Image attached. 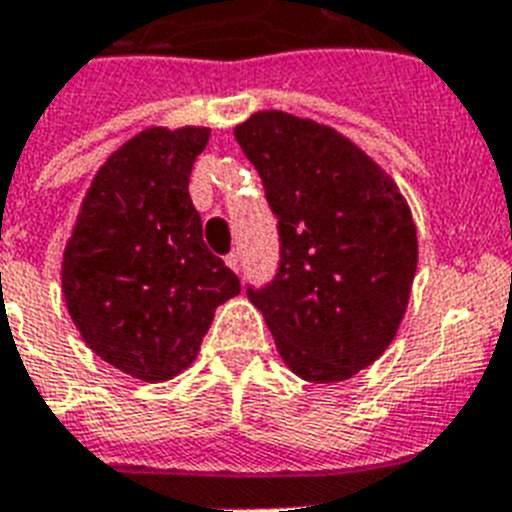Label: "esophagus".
<instances>
[{
	"label": "esophagus",
	"mask_w": 512,
	"mask_h": 512,
	"mask_svg": "<svg viewBox=\"0 0 512 512\" xmlns=\"http://www.w3.org/2000/svg\"><path fill=\"white\" fill-rule=\"evenodd\" d=\"M226 265L231 270H239V268H242V255H239L236 249H234V252H228V255H226Z\"/></svg>",
	"instance_id": "1"
}]
</instances>
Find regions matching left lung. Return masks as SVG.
Instances as JSON below:
<instances>
[{"instance_id":"8db88e82","label":"left lung","mask_w":512,"mask_h":512,"mask_svg":"<svg viewBox=\"0 0 512 512\" xmlns=\"http://www.w3.org/2000/svg\"><path fill=\"white\" fill-rule=\"evenodd\" d=\"M234 136L278 220L276 276L247 297L297 376L352 378L405 315L418 265L410 207L363 149L315 120L257 112Z\"/></svg>"}]
</instances>
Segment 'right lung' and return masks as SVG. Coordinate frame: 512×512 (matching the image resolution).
<instances>
[{
	"instance_id": "add662e5",
	"label": "right lung",
	"mask_w": 512,
	"mask_h": 512,
	"mask_svg": "<svg viewBox=\"0 0 512 512\" xmlns=\"http://www.w3.org/2000/svg\"><path fill=\"white\" fill-rule=\"evenodd\" d=\"M210 128H147L110 155L62 257V292L83 342L141 381L194 363L215 307L242 292L207 249L189 176Z\"/></svg>"
}]
</instances>
